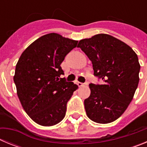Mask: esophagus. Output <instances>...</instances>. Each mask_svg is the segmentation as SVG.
<instances>
[{
	"mask_svg": "<svg viewBox=\"0 0 147 147\" xmlns=\"http://www.w3.org/2000/svg\"><path fill=\"white\" fill-rule=\"evenodd\" d=\"M77 85H78V86H79V87H82V86H85V85H88V82L82 83V82H79L77 83Z\"/></svg>",
	"mask_w": 147,
	"mask_h": 147,
	"instance_id": "34e87169",
	"label": "esophagus"
}]
</instances>
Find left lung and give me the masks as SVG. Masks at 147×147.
Listing matches in <instances>:
<instances>
[{
  "label": "left lung",
  "mask_w": 147,
  "mask_h": 147,
  "mask_svg": "<svg viewBox=\"0 0 147 147\" xmlns=\"http://www.w3.org/2000/svg\"><path fill=\"white\" fill-rule=\"evenodd\" d=\"M77 47L92 62L94 76L103 81L89 85L90 95L84 102L87 115L99 124L114 121L127 110L138 88L141 66L137 54L106 34L80 40Z\"/></svg>",
  "instance_id": "left-lung-1"
}]
</instances>
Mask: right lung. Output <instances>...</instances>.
Listing matches in <instances>:
<instances>
[{
  "mask_svg": "<svg viewBox=\"0 0 147 147\" xmlns=\"http://www.w3.org/2000/svg\"><path fill=\"white\" fill-rule=\"evenodd\" d=\"M78 41L56 33L40 37L26 49L15 67L14 82L23 109L37 124L53 126L65 115L78 86L66 82L60 65Z\"/></svg>",
  "mask_w": 147,
  "mask_h": 147,
  "instance_id": "1",
  "label": "right lung"
}]
</instances>
